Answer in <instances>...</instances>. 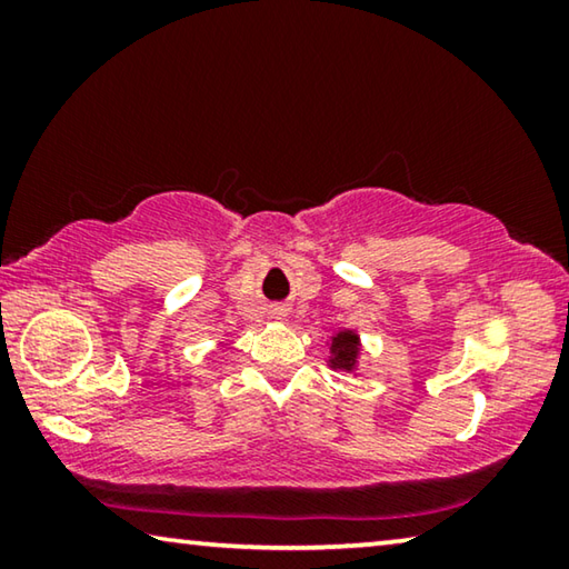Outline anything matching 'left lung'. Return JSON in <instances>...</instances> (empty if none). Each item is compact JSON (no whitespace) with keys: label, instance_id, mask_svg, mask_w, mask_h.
Segmentation results:
<instances>
[{"label":"left lung","instance_id":"obj_1","mask_svg":"<svg viewBox=\"0 0 569 569\" xmlns=\"http://www.w3.org/2000/svg\"><path fill=\"white\" fill-rule=\"evenodd\" d=\"M361 359V339L353 329H341L331 336L329 341V366L336 371L353 373L359 369Z\"/></svg>","mask_w":569,"mask_h":569}]
</instances>
